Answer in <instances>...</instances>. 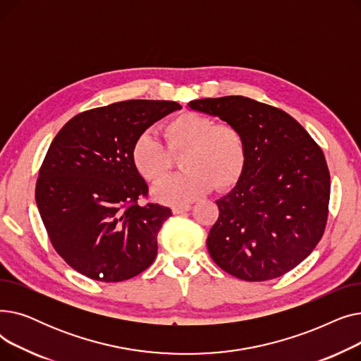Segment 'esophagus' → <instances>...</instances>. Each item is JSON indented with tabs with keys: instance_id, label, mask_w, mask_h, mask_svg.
<instances>
[{
	"instance_id": "obj_1",
	"label": "esophagus",
	"mask_w": 361,
	"mask_h": 361,
	"mask_svg": "<svg viewBox=\"0 0 361 361\" xmlns=\"http://www.w3.org/2000/svg\"><path fill=\"white\" fill-rule=\"evenodd\" d=\"M190 209H192L190 204H176V206H173V214L180 215L184 212H188Z\"/></svg>"
}]
</instances>
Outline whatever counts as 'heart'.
<instances>
[{
	"mask_svg": "<svg viewBox=\"0 0 361 361\" xmlns=\"http://www.w3.org/2000/svg\"><path fill=\"white\" fill-rule=\"evenodd\" d=\"M165 147L150 131H143L130 147V161L147 183L161 181L180 158L183 173L162 181L154 196L165 204H184L215 187L230 188L241 178L247 162V146L240 128L216 123L211 116L184 112L164 126Z\"/></svg>",
	"mask_w": 361,
	"mask_h": 361,
	"instance_id": "obj_1",
	"label": "heart"
}]
</instances>
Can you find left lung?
Instances as JSON below:
<instances>
[{
    "label": "left lung",
    "mask_w": 361,
    "mask_h": 361,
    "mask_svg": "<svg viewBox=\"0 0 361 361\" xmlns=\"http://www.w3.org/2000/svg\"><path fill=\"white\" fill-rule=\"evenodd\" d=\"M243 133L247 162L233 190L216 200L207 235L211 257L243 281L294 269L316 247L328 221L331 177L324 152L286 111L244 97L188 102Z\"/></svg>",
    "instance_id": "left-lung-1"
}]
</instances>
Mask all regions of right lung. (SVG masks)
Returning <instances> with one entry per match:
<instances>
[{"label": "right lung", "instance_id": "obj_1", "mask_svg": "<svg viewBox=\"0 0 361 361\" xmlns=\"http://www.w3.org/2000/svg\"><path fill=\"white\" fill-rule=\"evenodd\" d=\"M181 105L133 99L73 117L52 140L36 181L48 237L70 267L102 282L139 275L158 253L169 207L147 203V184L130 161L135 139Z\"/></svg>", "mask_w": 361, "mask_h": 361}]
</instances>
